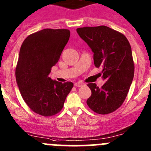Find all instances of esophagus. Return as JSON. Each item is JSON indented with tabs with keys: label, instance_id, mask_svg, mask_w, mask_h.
<instances>
[{
	"label": "esophagus",
	"instance_id": "1",
	"mask_svg": "<svg viewBox=\"0 0 151 151\" xmlns=\"http://www.w3.org/2000/svg\"><path fill=\"white\" fill-rule=\"evenodd\" d=\"M84 85H85V84H84L83 82H81V81H78V82L74 83V85L76 87H81V86H83Z\"/></svg>",
	"mask_w": 151,
	"mask_h": 151
}]
</instances>
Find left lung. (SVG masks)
I'll return each instance as SVG.
<instances>
[{
    "label": "left lung",
    "instance_id": "8db88e82",
    "mask_svg": "<svg viewBox=\"0 0 151 151\" xmlns=\"http://www.w3.org/2000/svg\"><path fill=\"white\" fill-rule=\"evenodd\" d=\"M79 37L91 48L96 67L103 66L102 88L89 83L91 96L87 104L94 112L107 114L118 109L125 100L134 77L130 44L124 34L107 26L76 29Z\"/></svg>",
    "mask_w": 151,
    "mask_h": 151
}]
</instances>
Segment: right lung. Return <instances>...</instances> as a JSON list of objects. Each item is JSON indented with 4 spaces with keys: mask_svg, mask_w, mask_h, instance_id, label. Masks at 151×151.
<instances>
[{
    "mask_svg": "<svg viewBox=\"0 0 151 151\" xmlns=\"http://www.w3.org/2000/svg\"><path fill=\"white\" fill-rule=\"evenodd\" d=\"M70 36L67 29H43L29 35L21 46L16 82L26 104L37 114L48 117L58 113L73 88L70 81L61 83L48 77Z\"/></svg>",
    "mask_w": 151,
    "mask_h": 151,
    "instance_id": "add662e5",
    "label": "right lung"
}]
</instances>
